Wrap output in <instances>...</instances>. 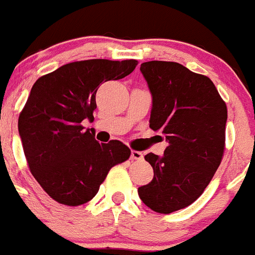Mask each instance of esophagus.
Returning <instances> with one entry per match:
<instances>
[{
	"label": "esophagus",
	"mask_w": 255,
	"mask_h": 255,
	"mask_svg": "<svg viewBox=\"0 0 255 255\" xmlns=\"http://www.w3.org/2000/svg\"><path fill=\"white\" fill-rule=\"evenodd\" d=\"M143 157V153L140 151H136V150H132L131 151V155H130V159L131 160H140Z\"/></svg>",
	"instance_id": "obj_1"
}]
</instances>
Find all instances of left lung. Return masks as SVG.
I'll list each match as a JSON object with an SVG mask.
<instances>
[{
	"instance_id": "8db88e82",
	"label": "left lung",
	"mask_w": 255,
	"mask_h": 255,
	"mask_svg": "<svg viewBox=\"0 0 255 255\" xmlns=\"http://www.w3.org/2000/svg\"><path fill=\"white\" fill-rule=\"evenodd\" d=\"M140 71L152 94L150 128L168 147L144 156L153 178L138 194L152 211L170 214L197 201L222 163L227 105L210 78L177 62L148 61Z\"/></svg>"
}]
</instances>
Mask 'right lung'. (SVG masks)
I'll use <instances>...</instances> for the list:
<instances>
[{"label": "right lung", "instance_id": "add662e5", "mask_svg": "<svg viewBox=\"0 0 255 255\" xmlns=\"http://www.w3.org/2000/svg\"><path fill=\"white\" fill-rule=\"evenodd\" d=\"M136 65V60L75 61L32 86L19 115V135L32 176L61 205L91 201L111 168L130 157L126 144L99 143L82 121L94 120L100 85L123 79Z\"/></svg>", "mask_w": 255, "mask_h": 255}]
</instances>
